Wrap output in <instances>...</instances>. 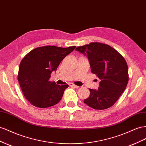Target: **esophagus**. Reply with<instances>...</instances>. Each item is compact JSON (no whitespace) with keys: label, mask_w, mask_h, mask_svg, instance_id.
<instances>
[{"label":"esophagus","mask_w":146,"mask_h":146,"mask_svg":"<svg viewBox=\"0 0 146 146\" xmlns=\"http://www.w3.org/2000/svg\"><path fill=\"white\" fill-rule=\"evenodd\" d=\"M69 85H70V86H72V87L76 88H79V86H77V85H74V84H72V83H70V84H69Z\"/></svg>","instance_id":"34e87169"}]
</instances>
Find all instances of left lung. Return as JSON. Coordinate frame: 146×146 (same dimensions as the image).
Returning a JSON list of instances; mask_svg holds the SVG:
<instances>
[{
  "label": "left lung",
  "mask_w": 146,
  "mask_h": 146,
  "mask_svg": "<svg viewBox=\"0 0 146 146\" xmlns=\"http://www.w3.org/2000/svg\"><path fill=\"white\" fill-rule=\"evenodd\" d=\"M76 50L88 57L92 72L101 80L98 90L89 89L90 94L84 102L97 110L111 107L128 82V68L124 58L111 46L98 42L78 46Z\"/></svg>",
  "instance_id": "left-lung-1"
}]
</instances>
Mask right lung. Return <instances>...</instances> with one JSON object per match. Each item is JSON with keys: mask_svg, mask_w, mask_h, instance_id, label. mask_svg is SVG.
<instances>
[{"mask_svg": "<svg viewBox=\"0 0 146 146\" xmlns=\"http://www.w3.org/2000/svg\"><path fill=\"white\" fill-rule=\"evenodd\" d=\"M44 46L27 53L19 67L18 80L23 94L33 106L46 108L58 103L68 85L49 81L63 59L76 48Z\"/></svg>", "mask_w": 146, "mask_h": 146, "instance_id": "right-lung-1", "label": "right lung"}]
</instances>
